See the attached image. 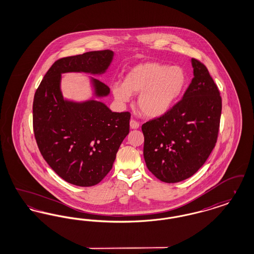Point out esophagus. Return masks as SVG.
<instances>
[{
  "instance_id": "obj_1",
  "label": "esophagus",
  "mask_w": 254,
  "mask_h": 254,
  "mask_svg": "<svg viewBox=\"0 0 254 254\" xmlns=\"http://www.w3.org/2000/svg\"><path fill=\"white\" fill-rule=\"evenodd\" d=\"M129 125H130V127H131L132 129H137V128L139 127V123L137 121H135V120H133V119L130 120Z\"/></svg>"
}]
</instances>
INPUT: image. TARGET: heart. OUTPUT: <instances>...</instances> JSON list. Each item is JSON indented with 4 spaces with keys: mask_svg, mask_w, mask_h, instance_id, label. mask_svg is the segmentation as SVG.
I'll use <instances>...</instances> for the list:
<instances>
[{
    "mask_svg": "<svg viewBox=\"0 0 254 254\" xmlns=\"http://www.w3.org/2000/svg\"><path fill=\"white\" fill-rule=\"evenodd\" d=\"M188 84V75L179 65L147 62L139 64L127 73L123 84L112 85L114 97L129 100L139 94L137 106L147 117H160L169 112L181 98Z\"/></svg>",
    "mask_w": 254,
    "mask_h": 254,
    "instance_id": "heart-1",
    "label": "heart"
}]
</instances>
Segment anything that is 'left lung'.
<instances>
[{
    "label": "left lung",
    "mask_w": 254,
    "mask_h": 254,
    "mask_svg": "<svg viewBox=\"0 0 254 254\" xmlns=\"http://www.w3.org/2000/svg\"><path fill=\"white\" fill-rule=\"evenodd\" d=\"M194 77L169 112L142 126L148 170L165 183L192 176L217 142L222 98L205 64L191 59Z\"/></svg>",
    "instance_id": "left-lung-1"
}]
</instances>
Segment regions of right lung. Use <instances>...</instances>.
<instances>
[{
  "label": "right lung",
  "instance_id": "add662e5",
  "mask_svg": "<svg viewBox=\"0 0 254 254\" xmlns=\"http://www.w3.org/2000/svg\"><path fill=\"white\" fill-rule=\"evenodd\" d=\"M113 51H89L56 61L38 86L33 100V130L41 154L62 179L92 187L112 169L116 153L129 132L130 113L112 112L95 100L74 103L63 98L61 74L105 72ZM98 97L109 87L92 78Z\"/></svg>",
  "mask_w": 254,
  "mask_h": 254
}]
</instances>
